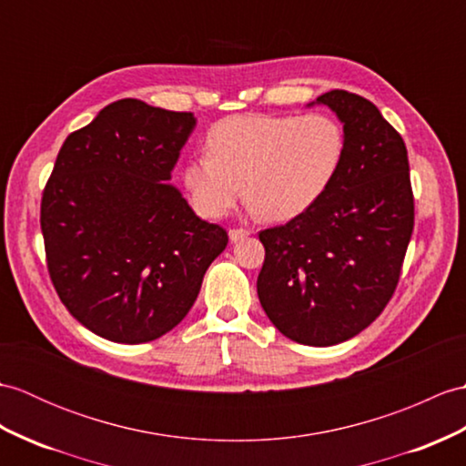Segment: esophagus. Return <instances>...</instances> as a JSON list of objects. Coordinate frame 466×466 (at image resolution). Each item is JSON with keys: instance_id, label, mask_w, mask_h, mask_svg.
<instances>
[{"instance_id": "obj_1", "label": "esophagus", "mask_w": 466, "mask_h": 466, "mask_svg": "<svg viewBox=\"0 0 466 466\" xmlns=\"http://www.w3.org/2000/svg\"><path fill=\"white\" fill-rule=\"evenodd\" d=\"M228 236H230V242H238V240H242V238L250 236V230H244V228H232V230L228 232Z\"/></svg>"}]
</instances>
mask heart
Returning a JSON list of instances; mask_svg holds the SVG:
<instances>
[{
  "label": "heart",
  "mask_w": 466,
  "mask_h": 466,
  "mask_svg": "<svg viewBox=\"0 0 466 466\" xmlns=\"http://www.w3.org/2000/svg\"><path fill=\"white\" fill-rule=\"evenodd\" d=\"M204 148L207 157L182 167L194 208L222 218L244 190L252 212L286 222L331 187L345 157V133L326 113L236 115L210 128Z\"/></svg>",
  "instance_id": "obj_1"
}]
</instances>
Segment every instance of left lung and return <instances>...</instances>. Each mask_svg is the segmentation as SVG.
Instances as JSON below:
<instances>
[{
  "mask_svg": "<svg viewBox=\"0 0 466 466\" xmlns=\"http://www.w3.org/2000/svg\"><path fill=\"white\" fill-rule=\"evenodd\" d=\"M313 105L339 118L345 157L309 210L259 232L266 258L258 298L279 333L328 348L355 338L391 299L415 207L405 143L380 109L341 89Z\"/></svg>",
  "mask_w": 466,
  "mask_h": 466,
  "instance_id": "8db88e82",
  "label": "left lung"
}]
</instances>
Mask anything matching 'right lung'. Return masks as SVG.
<instances>
[{
	"label": "right lung",
	"mask_w": 466,
	"mask_h": 466,
	"mask_svg": "<svg viewBox=\"0 0 466 466\" xmlns=\"http://www.w3.org/2000/svg\"><path fill=\"white\" fill-rule=\"evenodd\" d=\"M197 127L137 99L106 105L71 133L41 198L47 268L81 326L115 343H147L187 318L228 234L172 187Z\"/></svg>",
	"instance_id": "add662e5"
}]
</instances>
